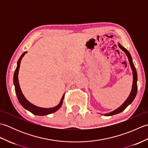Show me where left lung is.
I'll return each instance as SVG.
<instances>
[{
	"instance_id": "1",
	"label": "left lung",
	"mask_w": 148,
	"mask_h": 148,
	"mask_svg": "<svg viewBox=\"0 0 148 148\" xmlns=\"http://www.w3.org/2000/svg\"><path fill=\"white\" fill-rule=\"evenodd\" d=\"M119 48H120L122 51H123L125 52V54L127 56L128 59V62H129V64L130 65V67L132 71V75H133V82H132V90L131 92L129 94V96L128 97V98L125 100V101L122 103V104L118 108L116 109L114 111H112L111 112H109L108 113H105L103 115L106 116H112L114 114H119V113L121 112L122 111H123L124 110L126 109L127 107L131 104L132 102L134 101V99L136 98V96L137 95V71L135 67L134 64L133 63L132 60V58L131 55L130 54L129 51L128 50L125 48L124 47H123L120 44L119 42L118 43Z\"/></svg>"
}]
</instances>
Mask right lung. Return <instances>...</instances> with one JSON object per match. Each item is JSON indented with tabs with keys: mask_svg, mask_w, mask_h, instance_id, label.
Here are the masks:
<instances>
[{
	"mask_svg": "<svg viewBox=\"0 0 148 148\" xmlns=\"http://www.w3.org/2000/svg\"><path fill=\"white\" fill-rule=\"evenodd\" d=\"M27 52L25 51L24 52L23 54L21 55V56L19 58L18 61L17 62V66L16 68V70L14 73V77H13V83L15 88V92L16 94L17 98L18 99L19 102L20 103V104L23 107V108L28 110V111L32 112V114L37 115V116H45L47 114H51V113L55 112V111H57L60 108H61V106L63 103V100H64V97L65 95V93L63 95L62 99L60 100V102L58 103L57 106H56L53 108H40V107H38L37 106L34 105L33 103L30 102L29 100H28L24 96L21 92V90L20 88V84H19V80H18V73H19V69H20V66L21 64V59L23 58L24 55L26 54Z\"/></svg>",
	"mask_w": 148,
	"mask_h": 148,
	"instance_id": "1",
	"label": "right lung"
}]
</instances>
